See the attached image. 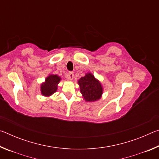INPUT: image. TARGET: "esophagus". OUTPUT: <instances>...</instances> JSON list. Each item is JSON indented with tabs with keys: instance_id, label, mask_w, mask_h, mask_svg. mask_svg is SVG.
Instances as JSON below:
<instances>
[{
	"instance_id": "esophagus-1",
	"label": "esophagus",
	"mask_w": 159,
	"mask_h": 159,
	"mask_svg": "<svg viewBox=\"0 0 159 159\" xmlns=\"http://www.w3.org/2000/svg\"><path fill=\"white\" fill-rule=\"evenodd\" d=\"M74 73L73 72H69V73L68 74V79L69 80H73L74 79Z\"/></svg>"
}]
</instances>
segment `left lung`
I'll return each mask as SVG.
<instances>
[{"label":"left lung","instance_id":"left-lung-1","mask_svg":"<svg viewBox=\"0 0 159 159\" xmlns=\"http://www.w3.org/2000/svg\"><path fill=\"white\" fill-rule=\"evenodd\" d=\"M80 91L86 102H95L101 98L103 88L99 80L91 73H87L85 76L79 80Z\"/></svg>","mask_w":159,"mask_h":159}]
</instances>
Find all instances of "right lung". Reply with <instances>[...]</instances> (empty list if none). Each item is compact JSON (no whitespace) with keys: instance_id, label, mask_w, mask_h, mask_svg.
Returning a JSON list of instances; mask_svg holds the SVG:
<instances>
[{"instance_id":"right-lung-1","label":"right lung","mask_w":159,"mask_h":159,"mask_svg":"<svg viewBox=\"0 0 159 159\" xmlns=\"http://www.w3.org/2000/svg\"><path fill=\"white\" fill-rule=\"evenodd\" d=\"M61 80V78L57 75L50 74L48 76L44 83L41 85V94L45 97H50L57 90L58 83Z\"/></svg>"}]
</instances>
